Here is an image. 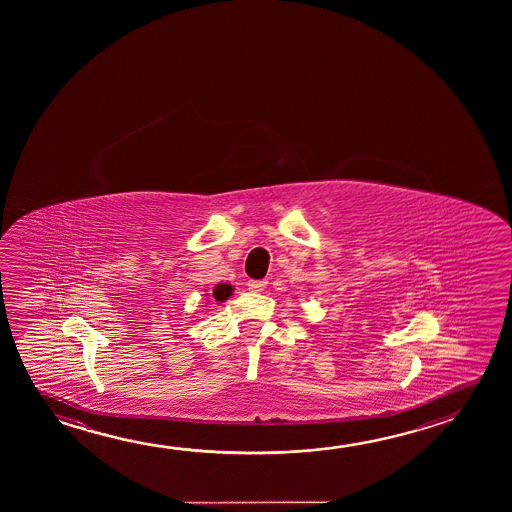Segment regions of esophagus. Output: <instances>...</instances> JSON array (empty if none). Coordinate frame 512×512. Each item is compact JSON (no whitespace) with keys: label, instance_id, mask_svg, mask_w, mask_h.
Listing matches in <instances>:
<instances>
[{"label":"esophagus","instance_id":"1","mask_svg":"<svg viewBox=\"0 0 512 512\" xmlns=\"http://www.w3.org/2000/svg\"><path fill=\"white\" fill-rule=\"evenodd\" d=\"M268 282H264V280H248V291H252V293H260V291H264V287H266Z\"/></svg>","mask_w":512,"mask_h":512}]
</instances>
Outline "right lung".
Listing matches in <instances>:
<instances>
[{"instance_id": "1", "label": "right lung", "mask_w": 512, "mask_h": 512, "mask_svg": "<svg viewBox=\"0 0 512 512\" xmlns=\"http://www.w3.org/2000/svg\"><path fill=\"white\" fill-rule=\"evenodd\" d=\"M234 291V287L230 284H218L214 287V291H212V298L216 300V302H225L228 296L232 294Z\"/></svg>"}]
</instances>
